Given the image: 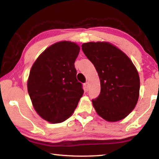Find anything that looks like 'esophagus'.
Returning <instances> with one entry per match:
<instances>
[{
	"label": "esophagus",
	"mask_w": 159,
	"mask_h": 159,
	"mask_svg": "<svg viewBox=\"0 0 159 159\" xmlns=\"http://www.w3.org/2000/svg\"><path fill=\"white\" fill-rule=\"evenodd\" d=\"M84 86H85V88L86 90H88V88H89V83L88 82H86L84 83Z\"/></svg>",
	"instance_id": "1"
}]
</instances>
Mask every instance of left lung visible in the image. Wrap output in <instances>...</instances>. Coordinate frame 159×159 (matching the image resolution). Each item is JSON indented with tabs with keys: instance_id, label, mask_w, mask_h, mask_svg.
Instances as JSON below:
<instances>
[{
	"instance_id": "8db88e82",
	"label": "left lung",
	"mask_w": 159,
	"mask_h": 159,
	"mask_svg": "<svg viewBox=\"0 0 159 159\" xmlns=\"http://www.w3.org/2000/svg\"><path fill=\"white\" fill-rule=\"evenodd\" d=\"M81 46L100 80V94L92 100L95 111L107 121L123 119L139 98L140 83L135 66L124 52L107 42L85 43Z\"/></svg>"
}]
</instances>
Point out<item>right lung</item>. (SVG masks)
I'll list each match as a JSON object with an SVG mask.
<instances>
[{
  "label": "right lung",
  "mask_w": 159,
  "mask_h": 159,
  "mask_svg": "<svg viewBox=\"0 0 159 159\" xmlns=\"http://www.w3.org/2000/svg\"><path fill=\"white\" fill-rule=\"evenodd\" d=\"M79 52L75 43H56L41 53L31 67L29 95L38 114L48 122L66 120L84 93L74 66Z\"/></svg>",
  "instance_id": "right-lung-1"
}]
</instances>
